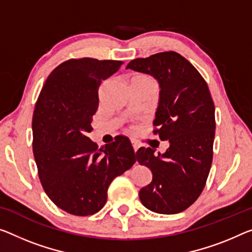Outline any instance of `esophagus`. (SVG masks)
<instances>
[{"label": "esophagus", "instance_id": "34e87169", "mask_svg": "<svg viewBox=\"0 0 252 252\" xmlns=\"http://www.w3.org/2000/svg\"><path fill=\"white\" fill-rule=\"evenodd\" d=\"M131 146H133V149H134V152H136V151L139 149V145L138 143H136V142H131Z\"/></svg>", "mask_w": 252, "mask_h": 252}]
</instances>
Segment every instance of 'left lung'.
Returning <instances> with one entry per match:
<instances>
[{
	"label": "left lung",
	"instance_id": "left-lung-1",
	"mask_svg": "<svg viewBox=\"0 0 252 252\" xmlns=\"http://www.w3.org/2000/svg\"><path fill=\"white\" fill-rule=\"evenodd\" d=\"M126 68L151 75L160 88L153 125L164 153L139 148L135 160L152 172V181L139 190L148 210L177 214L198 198L206 184L213 158L215 107L203 76L176 52L130 61Z\"/></svg>",
	"mask_w": 252,
	"mask_h": 252
}]
</instances>
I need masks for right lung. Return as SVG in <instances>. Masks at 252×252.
<instances>
[{
  "mask_svg": "<svg viewBox=\"0 0 252 252\" xmlns=\"http://www.w3.org/2000/svg\"><path fill=\"white\" fill-rule=\"evenodd\" d=\"M124 63L69 60L50 73L32 117L33 157L50 200L77 216L92 215L107 202L108 187L135 163L128 138L98 149L87 135L99 106V88Z\"/></svg>",
  "mask_w": 252,
  "mask_h": 252,
  "instance_id": "1",
  "label": "right lung"
}]
</instances>
